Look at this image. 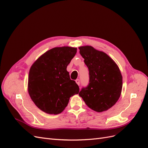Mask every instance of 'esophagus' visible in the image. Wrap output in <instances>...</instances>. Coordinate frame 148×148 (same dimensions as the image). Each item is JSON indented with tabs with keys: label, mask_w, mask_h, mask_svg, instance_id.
I'll list each match as a JSON object with an SVG mask.
<instances>
[{
	"label": "esophagus",
	"mask_w": 148,
	"mask_h": 148,
	"mask_svg": "<svg viewBox=\"0 0 148 148\" xmlns=\"http://www.w3.org/2000/svg\"><path fill=\"white\" fill-rule=\"evenodd\" d=\"M75 82H76V83H77V84L78 85H79V84H80V82H79V79H77L75 80Z\"/></svg>",
	"instance_id": "1"
}]
</instances>
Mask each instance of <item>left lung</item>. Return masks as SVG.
<instances>
[{
	"label": "left lung",
	"mask_w": 148,
	"mask_h": 148,
	"mask_svg": "<svg viewBox=\"0 0 148 148\" xmlns=\"http://www.w3.org/2000/svg\"><path fill=\"white\" fill-rule=\"evenodd\" d=\"M88 67L89 83L79 92L86 104L97 112L106 111L117 102L122 89V75L115 61L91 46L78 47Z\"/></svg>",
	"instance_id": "8db88e82"
}]
</instances>
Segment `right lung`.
<instances>
[{
	"mask_svg": "<svg viewBox=\"0 0 148 148\" xmlns=\"http://www.w3.org/2000/svg\"><path fill=\"white\" fill-rule=\"evenodd\" d=\"M77 51V47L52 48L40 56L29 71L28 91L38 108L49 114H59L70 98L79 92V87L70 78L66 67Z\"/></svg>",
	"mask_w": 148,
	"mask_h": 148,
	"instance_id": "1",
	"label": "right lung"
}]
</instances>
